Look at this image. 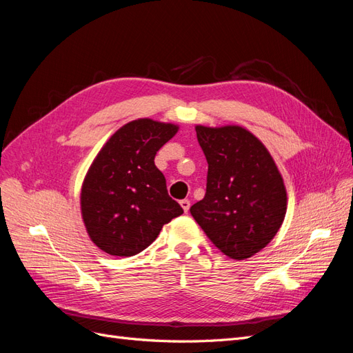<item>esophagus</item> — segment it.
Returning <instances> with one entry per match:
<instances>
[{
  "instance_id": "obj_1",
  "label": "esophagus",
  "mask_w": 353,
  "mask_h": 353,
  "mask_svg": "<svg viewBox=\"0 0 353 353\" xmlns=\"http://www.w3.org/2000/svg\"><path fill=\"white\" fill-rule=\"evenodd\" d=\"M179 205H181V208L184 209V212H185V213L190 210V200H188V199L181 200V201H179Z\"/></svg>"
}]
</instances>
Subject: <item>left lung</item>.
Returning a JSON list of instances; mask_svg holds the SVG:
<instances>
[{
	"instance_id": "8db88e82",
	"label": "left lung",
	"mask_w": 353,
	"mask_h": 353,
	"mask_svg": "<svg viewBox=\"0 0 353 353\" xmlns=\"http://www.w3.org/2000/svg\"><path fill=\"white\" fill-rule=\"evenodd\" d=\"M208 160L206 194L191 215L216 248L243 261L279 232L287 210L281 174L266 147L241 126H196Z\"/></svg>"
}]
</instances>
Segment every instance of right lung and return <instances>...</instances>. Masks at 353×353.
Listing matches in <instances>:
<instances>
[{
    "instance_id": "right-lung-1",
    "label": "right lung",
    "mask_w": 353,
    "mask_h": 353,
    "mask_svg": "<svg viewBox=\"0 0 353 353\" xmlns=\"http://www.w3.org/2000/svg\"><path fill=\"white\" fill-rule=\"evenodd\" d=\"M178 126L152 119L123 125L94 159L83 179L81 210L90 239L112 256L147 249L184 210L169 197L156 153Z\"/></svg>"
}]
</instances>
